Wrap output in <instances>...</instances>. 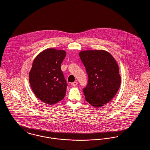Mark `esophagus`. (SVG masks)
Masks as SVG:
<instances>
[{
    "instance_id": "34e87169",
    "label": "esophagus",
    "mask_w": 150,
    "mask_h": 150,
    "mask_svg": "<svg viewBox=\"0 0 150 150\" xmlns=\"http://www.w3.org/2000/svg\"><path fill=\"white\" fill-rule=\"evenodd\" d=\"M77 84H78V82L77 81H74V82L72 83L71 84V85L72 86H76Z\"/></svg>"
}]
</instances>
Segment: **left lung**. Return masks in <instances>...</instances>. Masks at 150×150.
Wrapping results in <instances>:
<instances>
[{"label": "left lung", "mask_w": 150, "mask_h": 150, "mask_svg": "<svg viewBox=\"0 0 150 150\" xmlns=\"http://www.w3.org/2000/svg\"><path fill=\"white\" fill-rule=\"evenodd\" d=\"M79 56L88 76V84L83 89L86 100L93 107H102L114 97L120 88L118 64L106 50H83Z\"/></svg>", "instance_id": "8db88e82"}]
</instances>
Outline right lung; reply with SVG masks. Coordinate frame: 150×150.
<instances>
[{
    "label": "right lung",
    "instance_id": "right-lung-1",
    "mask_svg": "<svg viewBox=\"0 0 150 150\" xmlns=\"http://www.w3.org/2000/svg\"><path fill=\"white\" fill-rule=\"evenodd\" d=\"M64 50L48 48L34 59L29 72V82L34 93L42 102L54 105L65 96L67 83L61 65L66 56Z\"/></svg>",
    "mask_w": 150,
    "mask_h": 150
}]
</instances>
